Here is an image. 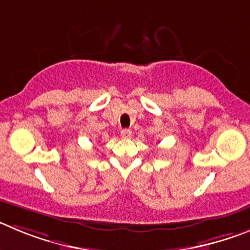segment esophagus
Segmentation results:
<instances>
[{
  "instance_id": "obj_1",
  "label": "esophagus",
  "mask_w": 250,
  "mask_h": 250,
  "mask_svg": "<svg viewBox=\"0 0 250 250\" xmlns=\"http://www.w3.org/2000/svg\"><path fill=\"white\" fill-rule=\"evenodd\" d=\"M121 137H122L123 139H129L130 137H132V130L130 129H122L121 130Z\"/></svg>"
}]
</instances>
